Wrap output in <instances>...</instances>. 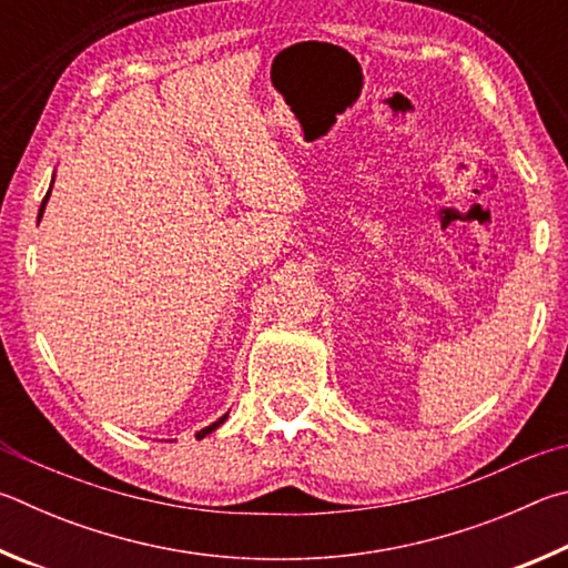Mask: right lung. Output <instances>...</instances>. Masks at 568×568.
<instances>
[{"label":"right lung","instance_id":"right-lung-1","mask_svg":"<svg viewBox=\"0 0 568 568\" xmlns=\"http://www.w3.org/2000/svg\"><path fill=\"white\" fill-rule=\"evenodd\" d=\"M52 184H54V179H52ZM49 194H52V186H49V192H47V196L42 199V206H39V219H42V214H44V206H47V199H49ZM226 416H229V414H224V416H222V419H216L214 424H209V426H206V429H202V432H199V434H196V439H204V436H206V434H212L214 429H219V426H222V424L226 422Z\"/></svg>","mask_w":568,"mask_h":568}]
</instances>
